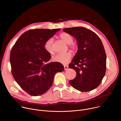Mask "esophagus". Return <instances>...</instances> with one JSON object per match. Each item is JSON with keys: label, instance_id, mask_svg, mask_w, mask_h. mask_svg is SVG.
<instances>
[{"label": "esophagus", "instance_id": "34e87169", "mask_svg": "<svg viewBox=\"0 0 121 121\" xmlns=\"http://www.w3.org/2000/svg\"><path fill=\"white\" fill-rule=\"evenodd\" d=\"M64 70H67V69L68 68V66L67 65H64Z\"/></svg>", "mask_w": 121, "mask_h": 121}]
</instances>
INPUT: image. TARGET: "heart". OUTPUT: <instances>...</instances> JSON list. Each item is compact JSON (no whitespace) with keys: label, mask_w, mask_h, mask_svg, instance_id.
<instances>
[{"label":"heart","mask_w":121,"mask_h":121,"mask_svg":"<svg viewBox=\"0 0 121 121\" xmlns=\"http://www.w3.org/2000/svg\"><path fill=\"white\" fill-rule=\"evenodd\" d=\"M60 38L65 43L68 45L71 51H76L78 49V45L73 43V37L71 35L65 32H61L59 35ZM45 50L50 54H54L53 40L52 38L47 39L44 43ZM72 57V54L70 52H68L64 54H58L53 57V60L55 62L60 63L63 64H66L70 62Z\"/></svg>","instance_id":"b5f03b06"}]
</instances>
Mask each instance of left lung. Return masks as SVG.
Returning a JSON list of instances; mask_svg holds the SVG:
<instances>
[{"mask_svg":"<svg viewBox=\"0 0 121 121\" xmlns=\"http://www.w3.org/2000/svg\"><path fill=\"white\" fill-rule=\"evenodd\" d=\"M73 36L78 42V50L69 67L77 75L69 80L75 89L82 92L92 91L101 83L106 69V55L99 37L93 31L83 27L63 29Z\"/></svg>","mask_w":121,"mask_h":121,"instance_id":"1","label":"left lung"}]
</instances>
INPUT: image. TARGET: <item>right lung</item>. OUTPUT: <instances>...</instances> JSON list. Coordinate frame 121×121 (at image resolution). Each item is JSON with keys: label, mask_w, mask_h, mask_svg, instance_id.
Here are the masks:
<instances>
[{"label": "right lung", "mask_w": 121, "mask_h": 121, "mask_svg": "<svg viewBox=\"0 0 121 121\" xmlns=\"http://www.w3.org/2000/svg\"><path fill=\"white\" fill-rule=\"evenodd\" d=\"M59 29H31L24 32L12 47L10 55L11 73L21 88L37 96L52 85L55 74L64 70L60 63H48L51 56L44 43Z\"/></svg>", "instance_id": "obj_1"}]
</instances>
